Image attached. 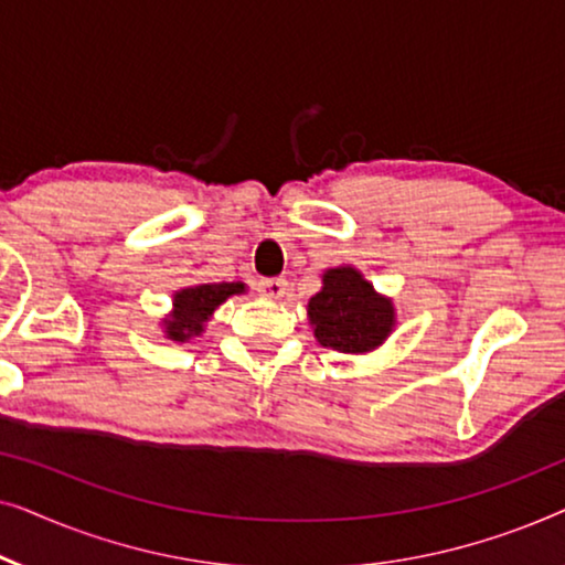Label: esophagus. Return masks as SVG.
<instances>
[{"instance_id": "34e87169", "label": "esophagus", "mask_w": 565, "mask_h": 565, "mask_svg": "<svg viewBox=\"0 0 565 565\" xmlns=\"http://www.w3.org/2000/svg\"><path fill=\"white\" fill-rule=\"evenodd\" d=\"M257 290H259V296H265L269 300H282L285 292H288V280H282V277H273V280H259Z\"/></svg>"}]
</instances>
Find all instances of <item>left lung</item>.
<instances>
[{
    "mask_svg": "<svg viewBox=\"0 0 565 565\" xmlns=\"http://www.w3.org/2000/svg\"><path fill=\"white\" fill-rule=\"evenodd\" d=\"M306 311L316 342L344 354L375 352L396 329L393 298L377 292L352 265L327 269Z\"/></svg>",
    "mask_w": 565,
    "mask_h": 565,
    "instance_id": "obj_1",
    "label": "left lung"
}]
</instances>
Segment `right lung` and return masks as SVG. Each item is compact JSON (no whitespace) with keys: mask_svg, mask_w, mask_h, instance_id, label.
I'll return each instance as SVG.
<instances>
[{"mask_svg":"<svg viewBox=\"0 0 565 565\" xmlns=\"http://www.w3.org/2000/svg\"><path fill=\"white\" fill-rule=\"evenodd\" d=\"M244 282H200L174 290L172 311L159 321V327L172 342H190L203 334L215 308L226 303L231 296H244Z\"/></svg>","mask_w":565,"mask_h":565,"instance_id":"right-lung-1","label":"right lung"}]
</instances>
